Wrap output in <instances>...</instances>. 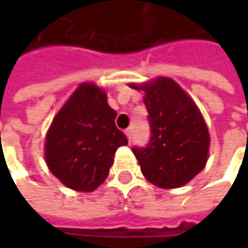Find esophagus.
Segmentation results:
<instances>
[{"label": "esophagus", "mask_w": 248, "mask_h": 248, "mask_svg": "<svg viewBox=\"0 0 248 248\" xmlns=\"http://www.w3.org/2000/svg\"><path fill=\"white\" fill-rule=\"evenodd\" d=\"M125 135H127V138H128V140L131 142V139H132V128L125 129Z\"/></svg>", "instance_id": "34e87169"}]
</instances>
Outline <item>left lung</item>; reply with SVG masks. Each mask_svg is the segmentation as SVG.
Segmentation results:
<instances>
[{"instance_id": "left-lung-1", "label": "left lung", "mask_w": 248, "mask_h": 248, "mask_svg": "<svg viewBox=\"0 0 248 248\" xmlns=\"http://www.w3.org/2000/svg\"><path fill=\"white\" fill-rule=\"evenodd\" d=\"M150 139L143 148L134 146L142 174L164 189L187 184L205 166L210 135L193 100L171 78L160 77L145 85Z\"/></svg>"}]
</instances>
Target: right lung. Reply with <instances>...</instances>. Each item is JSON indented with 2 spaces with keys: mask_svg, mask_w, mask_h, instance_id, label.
Masks as SVG:
<instances>
[{
  "mask_svg": "<svg viewBox=\"0 0 248 248\" xmlns=\"http://www.w3.org/2000/svg\"><path fill=\"white\" fill-rule=\"evenodd\" d=\"M116 116L106 93L87 82L56 114L45 139V158L67 187L92 192L108 178L116 150L128 145L116 127Z\"/></svg>",
  "mask_w": 248,
  "mask_h": 248,
  "instance_id": "1",
  "label": "right lung"
}]
</instances>
